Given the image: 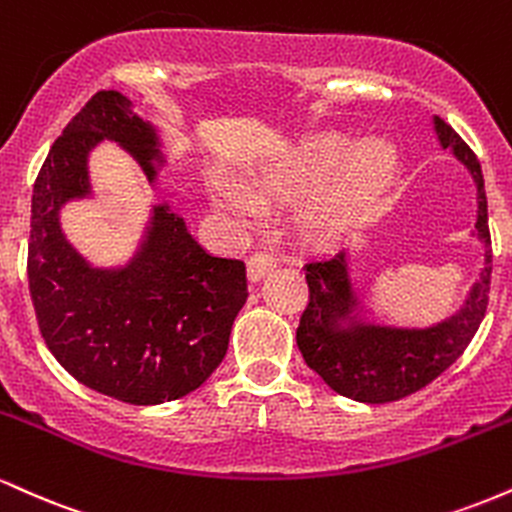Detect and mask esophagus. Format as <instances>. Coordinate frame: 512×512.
I'll use <instances>...</instances> for the list:
<instances>
[{
	"instance_id": "34e87169",
	"label": "esophagus",
	"mask_w": 512,
	"mask_h": 512,
	"mask_svg": "<svg viewBox=\"0 0 512 512\" xmlns=\"http://www.w3.org/2000/svg\"><path fill=\"white\" fill-rule=\"evenodd\" d=\"M276 267V260L272 255H267V252H255V255L248 260V279L250 284H255V281H260L262 276H267L272 269Z\"/></svg>"
}]
</instances>
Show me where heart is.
I'll list each match as a JSON object with an SVG mask.
<instances>
[{
    "label": "heart",
    "instance_id": "b5f03b06",
    "mask_svg": "<svg viewBox=\"0 0 512 512\" xmlns=\"http://www.w3.org/2000/svg\"><path fill=\"white\" fill-rule=\"evenodd\" d=\"M399 173V151L383 137L363 142L320 134L260 168L245 192H216V204L252 214L257 204H293L320 190L301 216L310 245H330L373 219Z\"/></svg>",
    "mask_w": 512,
    "mask_h": 512
}]
</instances>
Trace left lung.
Segmentation results:
<instances>
[{
    "mask_svg": "<svg viewBox=\"0 0 512 512\" xmlns=\"http://www.w3.org/2000/svg\"><path fill=\"white\" fill-rule=\"evenodd\" d=\"M443 149L462 163L477 187V221L472 236L484 248L481 272L460 308L428 327H395L366 322V305L351 281V255L305 264L310 301L296 330V344L310 368L337 395L366 404L395 402L421 390L448 370L484 320L491 284V236L484 175L474 151L448 122L433 117Z\"/></svg>",
    "mask_w": 512,
    "mask_h": 512,
    "instance_id": "8db88e82",
    "label": "left lung"
}]
</instances>
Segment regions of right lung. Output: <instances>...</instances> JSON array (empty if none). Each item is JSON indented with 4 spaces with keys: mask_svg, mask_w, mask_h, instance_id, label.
Here are the masks:
<instances>
[{
    "mask_svg": "<svg viewBox=\"0 0 512 512\" xmlns=\"http://www.w3.org/2000/svg\"><path fill=\"white\" fill-rule=\"evenodd\" d=\"M120 144L149 185L166 166L161 137L120 91H98L52 144L33 185L28 286L40 334L81 385L127 404L190 395L219 368L248 301L245 264L209 255L168 202L154 204L137 250L93 267L62 231L60 211L91 199L88 156Z\"/></svg>",
    "mask_w": 512,
    "mask_h": 512,
    "instance_id": "add662e5",
    "label": "right lung"
}]
</instances>
